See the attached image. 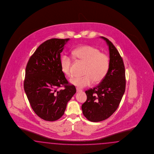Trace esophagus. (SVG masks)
Returning a JSON list of instances; mask_svg holds the SVG:
<instances>
[{
	"label": "esophagus",
	"mask_w": 154,
	"mask_h": 154,
	"mask_svg": "<svg viewBox=\"0 0 154 154\" xmlns=\"http://www.w3.org/2000/svg\"><path fill=\"white\" fill-rule=\"evenodd\" d=\"M76 91H77V93H79L80 91H82V90L79 89V88H77V89H76Z\"/></svg>",
	"instance_id": "esophagus-1"
}]
</instances>
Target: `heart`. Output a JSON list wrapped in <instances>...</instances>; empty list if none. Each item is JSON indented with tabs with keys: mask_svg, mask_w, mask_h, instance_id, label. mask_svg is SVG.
Returning <instances> with one entry per match:
<instances>
[{
	"mask_svg": "<svg viewBox=\"0 0 154 154\" xmlns=\"http://www.w3.org/2000/svg\"><path fill=\"white\" fill-rule=\"evenodd\" d=\"M72 56L86 64L84 70L85 76L73 77L70 79V84L79 89H83L94 84L101 82L109 68V59L107 55L100 52V50L90 45H84L75 48L72 52ZM61 72L66 76L71 75L70 68L72 60L69 56L63 55L60 59Z\"/></svg>",
	"mask_w": 154,
	"mask_h": 154,
	"instance_id": "heart-1",
	"label": "heart"
}]
</instances>
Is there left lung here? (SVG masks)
I'll return each instance as SVG.
<instances>
[{"instance_id": "8db88e82", "label": "left lung", "mask_w": 154, "mask_h": 154, "mask_svg": "<svg viewBox=\"0 0 154 154\" xmlns=\"http://www.w3.org/2000/svg\"><path fill=\"white\" fill-rule=\"evenodd\" d=\"M109 51V68L104 79L93 89L86 90L87 100L82 105L85 117L93 122L103 121L116 111L125 93V66L116 48L107 38L101 37Z\"/></svg>"}]
</instances>
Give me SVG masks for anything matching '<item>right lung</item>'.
<instances>
[{
    "mask_svg": "<svg viewBox=\"0 0 154 154\" xmlns=\"http://www.w3.org/2000/svg\"><path fill=\"white\" fill-rule=\"evenodd\" d=\"M68 39L52 38L43 42L30 57L25 70V92L33 111L44 120L56 121L76 93L61 72L60 53ZM63 87L64 89H59Z\"/></svg>",
    "mask_w": 154,
    "mask_h": 154,
    "instance_id": "right-lung-1",
    "label": "right lung"
}]
</instances>
